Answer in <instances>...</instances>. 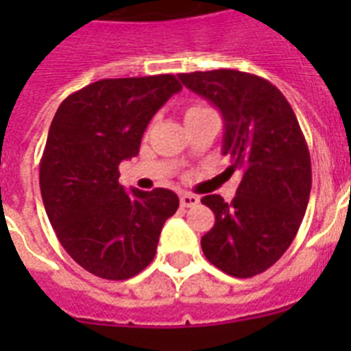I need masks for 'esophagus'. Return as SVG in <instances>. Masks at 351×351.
<instances>
[{
	"mask_svg": "<svg viewBox=\"0 0 351 351\" xmlns=\"http://www.w3.org/2000/svg\"><path fill=\"white\" fill-rule=\"evenodd\" d=\"M199 201H201V199H199L197 195H193V193H182V195H180V205H182L184 208L197 206Z\"/></svg>",
	"mask_w": 351,
	"mask_h": 351,
	"instance_id": "obj_1",
	"label": "esophagus"
}]
</instances>
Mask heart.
Masks as SVG:
<instances>
[{"mask_svg":"<svg viewBox=\"0 0 351 351\" xmlns=\"http://www.w3.org/2000/svg\"><path fill=\"white\" fill-rule=\"evenodd\" d=\"M205 108H206V107H201V105H193V107L186 108V116L195 114V112H201V110H205Z\"/></svg>","mask_w":351,"mask_h":351,"instance_id":"obj_1","label":"heart"}]
</instances>
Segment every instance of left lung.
Wrapping results in <instances>:
<instances>
[{
	"instance_id": "1",
	"label": "left lung",
	"mask_w": 351,
	"mask_h": 351,
	"mask_svg": "<svg viewBox=\"0 0 351 351\" xmlns=\"http://www.w3.org/2000/svg\"><path fill=\"white\" fill-rule=\"evenodd\" d=\"M178 79L218 107L221 154L233 171L243 169L231 203L220 195L201 199L216 216L201 239L203 254L226 274L256 276L284 256L308 205L312 169L297 116L278 88L258 75L216 69Z\"/></svg>"
}]
</instances>
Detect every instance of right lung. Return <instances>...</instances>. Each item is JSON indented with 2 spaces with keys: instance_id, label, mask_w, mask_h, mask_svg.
<instances>
[{
  "instance_id": "right-lung-1",
  "label": "right lung",
  "mask_w": 351,
  "mask_h": 351,
  "mask_svg": "<svg viewBox=\"0 0 351 351\" xmlns=\"http://www.w3.org/2000/svg\"><path fill=\"white\" fill-rule=\"evenodd\" d=\"M182 86L173 75L103 79L71 93L50 123L39 169L58 241L99 278L128 280L156 256L175 191L123 190L118 165L138 154L152 116Z\"/></svg>"
}]
</instances>
